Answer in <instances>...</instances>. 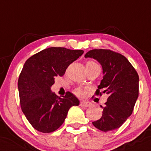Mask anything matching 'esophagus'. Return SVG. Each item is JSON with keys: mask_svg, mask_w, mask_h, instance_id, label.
Segmentation results:
<instances>
[{"mask_svg": "<svg viewBox=\"0 0 151 151\" xmlns=\"http://www.w3.org/2000/svg\"><path fill=\"white\" fill-rule=\"evenodd\" d=\"M80 105H81V107H88L91 105V103L89 102V101H81V103H80Z\"/></svg>", "mask_w": 151, "mask_h": 151, "instance_id": "obj_1", "label": "esophagus"}]
</instances>
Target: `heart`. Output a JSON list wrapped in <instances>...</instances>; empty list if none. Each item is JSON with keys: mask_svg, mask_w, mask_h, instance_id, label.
I'll use <instances>...</instances> for the list:
<instances>
[{"mask_svg": "<svg viewBox=\"0 0 151 151\" xmlns=\"http://www.w3.org/2000/svg\"><path fill=\"white\" fill-rule=\"evenodd\" d=\"M96 64V62H94V61H87V64ZM75 93H76V95H78V96H81V95L83 94V92L81 91V90H79V89H78V90H76V91H75Z\"/></svg>", "mask_w": 151, "mask_h": 151, "instance_id": "b5f03b06", "label": "heart"}]
</instances>
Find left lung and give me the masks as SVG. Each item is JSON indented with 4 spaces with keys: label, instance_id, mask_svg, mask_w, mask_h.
Here are the masks:
<instances>
[{
    "label": "left lung",
    "instance_id": "left-lung-1",
    "mask_svg": "<svg viewBox=\"0 0 151 151\" xmlns=\"http://www.w3.org/2000/svg\"><path fill=\"white\" fill-rule=\"evenodd\" d=\"M85 58H93L100 63L103 79L96 94L108 95L102 116L93 124L101 131L116 130L132 114L139 96V76L128 60L119 53L110 50H92Z\"/></svg>",
    "mask_w": 151,
    "mask_h": 151
}]
</instances>
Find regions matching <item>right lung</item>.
<instances>
[{"mask_svg":"<svg viewBox=\"0 0 151 151\" xmlns=\"http://www.w3.org/2000/svg\"><path fill=\"white\" fill-rule=\"evenodd\" d=\"M84 53L64 47L44 49L24 64L18 81L20 103L31 125L41 133H51L64 123L69 109L79 100L70 92L61 98L51 91L57 76H63L70 64Z\"/></svg>","mask_w":151,"mask_h":151,"instance_id":"right-lung-1","label":"right lung"}]
</instances>
